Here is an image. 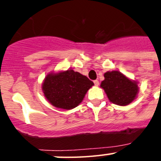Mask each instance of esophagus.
Listing matches in <instances>:
<instances>
[{
    "label": "esophagus",
    "mask_w": 161,
    "mask_h": 161,
    "mask_svg": "<svg viewBox=\"0 0 161 161\" xmlns=\"http://www.w3.org/2000/svg\"><path fill=\"white\" fill-rule=\"evenodd\" d=\"M93 83H94V85H96V86H98V85H99V81H98L97 80H95L94 81H93Z\"/></svg>",
    "instance_id": "34e87169"
}]
</instances>
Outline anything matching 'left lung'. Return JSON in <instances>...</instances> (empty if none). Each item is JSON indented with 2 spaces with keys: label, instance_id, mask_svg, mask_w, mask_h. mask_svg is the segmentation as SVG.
<instances>
[{
  "label": "left lung",
  "instance_id": "obj_1",
  "mask_svg": "<svg viewBox=\"0 0 161 161\" xmlns=\"http://www.w3.org/2000/svg\"><path fill=\"white\" fill-rule=\"evenodd\" d=\"M105 80L101 84L109 100L119 106H126L136 97L138 85L136 81L118 71L107 72L104 74Z\"/></svg>",
  "mask_w": 161,
  "mask_h": 161
}]
</instances>
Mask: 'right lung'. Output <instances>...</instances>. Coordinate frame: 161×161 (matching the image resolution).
Masks as SVG:
<instances>
[{
  "mask_svg": "<svg viewBox=\"0 0 161 161\" xmlns=\"http://www.w3.org/2000/svg\"><path fill=\"white\" fill-rule=\"evenodd\" d=\"M93 82L73 70L51 73L42 84V91L52 106L64 109L76 107L85 97Z\"/></svg>",
  "mask_w": 161,
  "mask_h": 161,
  "instance_id": "1",
  "label": "right lung"
}]
</instances>
